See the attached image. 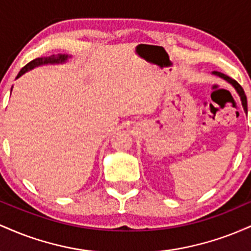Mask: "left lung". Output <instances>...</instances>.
Segmentation results:
<instances>
[{
    "label": "left lung",
    "instance_id": "obj_1",
    "mask_svg": "<svg viewBox=\"0 0 251 251\" xmlns=\"http://www.w3.org/2000/svg\"><path fill=\"white\" fill-rule=\"evenodd\" d=\"M214 74H216V75H218V76H221V77H223L224 80H226L227 82H230V83H231L232 86H234L236 91H237V93L240 94V97H241V100H242V105H243V107H244V111L247 112V111H248V108H247V97H246V93H244L243 88H242V86L240 85V83H238L237 81H236V80L231 79V77H230V76L226 75V74L221 73V72L214 71Z\"/></svg>",
    "mask_w": 251,
    "mask_h": 251
}]
</instances>
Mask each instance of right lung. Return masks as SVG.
<instances>
[{"label":"right lung","instance_id":"1","mask_svg":"<svg viewBox=\"0 0 251 251\" xmlns=\"http://www.w3.org/2000/svg\"><path fill=\"white\" fill-rule=\"evenodd\" d=\"M67 55H62V54H59V55H50L48 57H36V59L31 60L30 62H28L27 65L25 66L24 68H22L21 71L19 72V74H17L16 77L21 76L22 74H25V72L31 70V68L36 67V66H40V65H45V63H57V62H65L66 60H67Z\"/></svg>","mask_w":251,"mask_h":251}]
</instances>
